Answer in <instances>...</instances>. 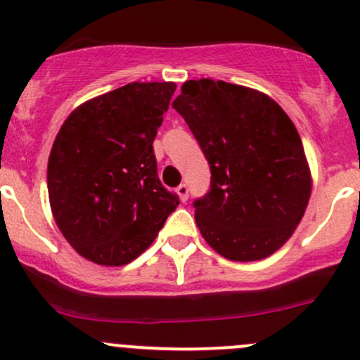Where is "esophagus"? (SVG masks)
Wrapping results in <instances>:
<instances>
[{"label": "esophagus", "instance_id": "1", "mask_svg": "<svg viewBox=\"0 0 360 360\" xmlns=\"http://www.w3.org/2000/svg\"><path fill=\"white\" fill-rule=\"evenodd\" d=\"M176 191H177V195H179L181 202H186L188 197H190V190H188L186 184H179Z\"/></svg>", "mask_w": 360, "mask_h": 360}]
</instances>
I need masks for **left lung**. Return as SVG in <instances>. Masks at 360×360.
Here are the masks:
<instances>
[{"label": "left lung", "mask_w": 360, "mask_h": 360, "mask_svg": "<svg viewBox=\"0 0 360 360\" xmlns=\"http://www.w3.org/2000/svg\"><path fill=\"white\" fill-rule=\"evenodd\" d=\"M172 108L210 165V190L193 202L207 244L231 261H257L281 249L311 191L291 118L266 94L209 78L183 83Z\"/></svg>", "instance_id": "1"}]
</instances>
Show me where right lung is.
I'll return each mask as SVG.
<instances>
[{
  "label": "right lung",
  "instance_id": "right-lung-1",
  "mask_svg": "<svg viewBox=\"0 0 360 360\" xmlns=\"http://www.w3.org/2000/svg\"><path fill=\"white\" fill-rule=\"evenodd\" d=\"M172 82H134L76 108L60 127L46 183L53 219L72 249L122 266L153 244L179 197L160 183L153 141Z\"/></svg>",
  "mask_w": 360,
  "mask_h": 360
}]
</instances>
